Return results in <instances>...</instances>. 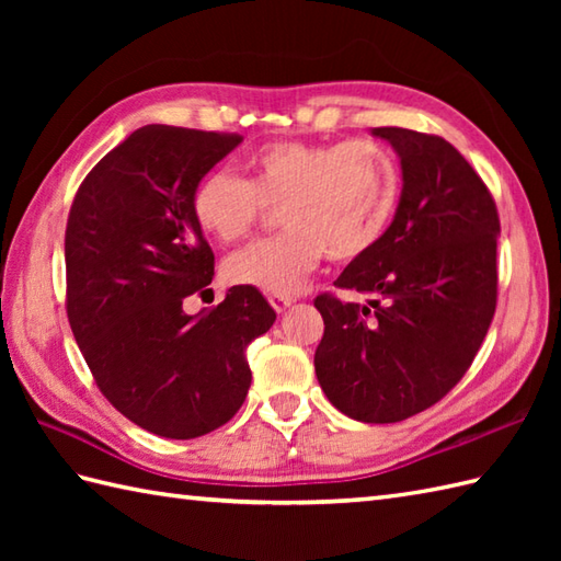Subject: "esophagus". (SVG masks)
Masks as SVG:
<instances>
[{
  "mask_svg": "<svg viewBox=\"0 0 561 561\" xmlns=\"http://www.w3.org/2000/svg\"><path fill=\"white\" fill-rule=\"evenodd\" d=\"M267 301H270V306H272L277 313H284V311H287V308L294 304L291 296H279V294H270Z\"/></svg>",
  "mask_w": 561,
  "mask_h": 561,
  "instance_id": "34e87169",
  "label": "esophagus"
}]
</instances>
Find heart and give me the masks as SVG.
I'll use <instances>...</instances> for the list:
<instances>
[{"label": "heart", "mask_w": 561, "mask_h": 561, "mask_svg": "<svg viewBox=\"0 0 561 561\" xmlns=\"http://www.w3.org/2000/svg\"><path fill=\"white\" fill-rule=\"evenodd\" d=\"M248 181L211 171L193 193L197 224L224 245L241 243L279 211L287 231L226 260L224 277L241 287L289 296L325 255L352 262L386 236L400 195L398 163L364 139L272 141L248 157Z\"/></svg>", "instance_id": "1"}]
</instances>
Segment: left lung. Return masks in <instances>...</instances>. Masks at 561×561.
<instances>
[{
  "label": "left lung",
  "instance_id": "obj_1",
  "mask_svg": "<svg viewBox=\"0 0 561 561\" xmlns=\"http://www.w3.org/2000/svg\"><path fill=\"white\" fill-rule=\"evenodd\" d=\"M374 137L400 157V205L380 243L335 282L368 304L316 296L325 323L316 376L340 412L390 424L436 404L480 352L502 226L482 178L444 137L402 127H374Z\"/></svg>",
  "mask_w": 561,
  "mask_h": 561
}]
</instances>
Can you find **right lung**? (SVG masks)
Listing matches in <instances>:
<instances>
[{
    "instance_id": "right-lung-1",
    "label": "right lung",
    "mask_w": 561,
    "mask_h": 561,
    "mask_svg": "<svg viewBox=\"0 0 561 561\" xmlns=\"http://www.w3.org/2000/svg\"><path fill=\"white\" fill-rule=\"evenodd\" d=\"M241 135L147 125L93 165L65 231L67 318L93 380L129 422L163 438H197L241 410L248 344L277 313L253 287L211 311L214 253L193 214L197 183Z\"/></svg>"
}]
</instances>
